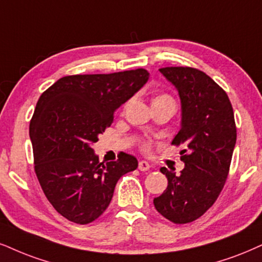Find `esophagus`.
I'll return each instance as SVG.
<instances>
[{
  "label": "esophagus",
  "mask_w": 262,
  "mask_h": 262,
  "mask_svg": "<svg viewBox=\"0 0 262 262\" xmlns=\"http://www.w3.org/2000/svg\"><path fill=\"white\" fill-rule=\"evenodd\" d=\"M149 167H150V165H149V163H148V161L141 160L140 163H138V169H140L141 171H147V170H149Z\"/></svg>",
  "instance_id": "1"
}]
</instances>
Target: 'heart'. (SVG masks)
Here are the masks:
<instances>
[{
    "label": "heart",
    "instance_id": "1",
    "mask_svg": "<svg viewBox=\"0 0 262 262\" xmlns=\"http://www.w3.org/2000/svg\"><path fill=\"white\" fill-rule=\"evenodd\" d=\"M160 101H172V98H171L170 96L167 95H158L153 98V103L154 102H160ZM148 144H144V149H148Z\"/></svg>",
    "mask_w": 262,
    "mask_h": 262
}]
</instances>
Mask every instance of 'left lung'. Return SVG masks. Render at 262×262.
<instances>
[{
  "instance_id": "obj_1",
  "label": "left lung",
  "mask_w": 262,
  "mask_h": 262,
  "mask_svg": "<svg viewBox=\"0 0 262 262\" xmlns=\"http://www.w3.org/2000/svg\"><path fill=\"white\" fill-rule=\"evenodd\" d=\"M159 72L179 91L181 128L172 144L187 149L181 151L185 169L180 175L160 169L167 187L153 203L167 220L188 224L214 204L227 180L237 140L233 108L227 93L198 69L167 67Z\"/></svg>"
}]
</instances>
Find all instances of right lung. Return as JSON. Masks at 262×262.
Here are the masks:
<instances>
[{"mask_svg":"<svg viewBox=\"0 0 262 262\" xmlns=\"http://www.w3.org/2000/svg\"><path fill=\"white\" fill-rule=\"evenodd\" d=\"M148 79L146 69L64 76L38 98L29 127L35 172L48 202L69 221L98 219L119 179L137 169L136 158L122 151L116 161L99 163L92 144Z\"/></svg>","mask_w":262,"mask_h":262,"instance_id":"right-lung-1","label":"right lung"}]
</instances>
